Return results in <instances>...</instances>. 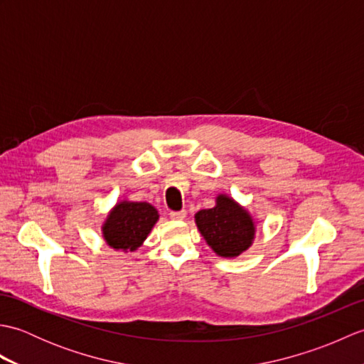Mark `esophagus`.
I'll return each mask as SVG.
<instances>
[{"label":"esophagus","mask_w":364,"mask_h":364,"mask_svg":"<svg viewBox=\"0 0 364 364\" xmlns=\"http://www.w3.org/2000/svg\"><path fill=\"white\" fill-rule=\"evenodd\" d=\"M168 215H170V219H173V220H183L184 218H186V211H184V210H181V211H170Z\"/></svg>","instance_id":"esophagus-1"}]
</instances>
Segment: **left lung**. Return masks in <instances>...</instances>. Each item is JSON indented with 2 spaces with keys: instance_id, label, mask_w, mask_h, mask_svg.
<instances>
[{
  "instance_id": "8db88e82",
  "label": "left lung",
  "mask_w": 364,
  "mask_h": 364,
  "mask_svg": "<svg viewBox=\"0 0 364 364\" xmlns=\"http://www.w3.org/2000/svg\"><path fill=\"white\" fill-rule=\"evenodd\" d=\"M196 223L208 245L219 257L235 258L252 245L255 223L233 198L219 196L215 206L196 214Z\"/></svg>"
}]
</instances>
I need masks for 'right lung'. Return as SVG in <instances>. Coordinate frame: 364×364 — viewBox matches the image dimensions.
Instances as JSON below:
<instances>
[{
    "label": "right lung",
    "mask_w": 364,
    "mask_h": 364,
    "mask_svg": "<svg viewBox=\"0 0 364 364\" xmlns=\"http://www.w3.org/2000/svg\"><path fill=\"white\" fill-rule=\"evenodd\" d=\"M158 219V211L150 203L120 202L112 208L105 222V241L115 250L134 252L142 245Z\"/></svg>",
    "instance_id": "obj_1"
}]
</instances>
